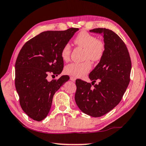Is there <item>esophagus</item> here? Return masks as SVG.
<instances>
[{
	"label": "esophagus",
	"instance_id": "34e87169",
	"mask_svg": "<svg viewBox=\"0 0 146 146\" xmlns=\"http://www.w3.org/2000/svg\"><path fill=\"white\" fill-rule=\"evenodd\" d=\"M70 80H71V81H75L76 80V78L74 77H70Z\"/></svg>",
	"mask_w": 146,
	"mask_h": 146
}]
</instances>
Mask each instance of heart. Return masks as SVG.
Instances as JSON below:
<instances>
[{
  "mask_svg": "<svg viewBox=\"0 0 146 146\" xmlns=\"http://www.w3.org/2000/svg\"><path fill=\"white\" fill-rule=\"evenodd\" d=\"M75 45L84 49V59H89L93 61H98L103 57L105 52V45L102 40H98L93 35L86 32H81L74 40ZM71 48L69 44L63 47L61 56L63 60L67 61L70 58ZM91 63L89 60L83 63H72L65 67V72L75 77H81L91 71Z\"/></svg>",
  "mask_w": 146,
  "mask_h": 146,
  "instance_id": "b5f03b06",
  "label": "heart"
}]
</instances>
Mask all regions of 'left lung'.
Listing matches in <instances>:
<instances>
[{
    "instance_id": "1",
    "label": "left lung",
    "mask_w": 146,
    "mask_h": 146,
    "mask_svg": "<svg viewBox=\"0 0 146 146\" xmlns=\"http://www.w3.org/2000/svg\"><path fill=\"white\" fill-rule=\"evenodd\" d=\"M89 32L101 34L105 52L89 74L91 84L76 80L75 100L84 113L100 117L112 110L122 100L130 83L132 63L126 46L116 33L106 28H95ZM96 80L99 83L94 85Z\"/></svg>"
}]
</instances>
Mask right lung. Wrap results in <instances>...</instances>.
Here are the masks:
<instances>
[{
  "mask_svg": "<svg viewBox=\"0 0 146 146\" xmlns=\"http://www.w3.org/2000/svg\"><path fill=\"white\" fill-rule=\"evenodd\" d=\"M78 30L71 28L42 32L20 51L15 64L16 89L22 110L33 120L41 121L48 116L53 95L69 79L68 75H62L49 81L47 77L62 72L61 50Z\"/></svg>",
  "mask_w": 146,
  "mask_h": 146,
  "instance_id": "obj_1",
  "label": "right lung"
}]
</instances>
